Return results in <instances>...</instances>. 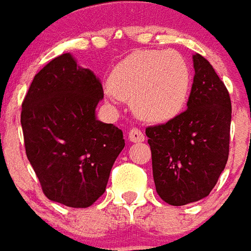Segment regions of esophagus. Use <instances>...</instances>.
Segmentation results:
<instances>
[{
	"mask_svg": "<svg viewBox=\"0 0 251 251\" xmlns=\"http://www.w3.org/2000/svg\"><path fill=\"white\" fill-rule=\"evenodd\" d=\"M144 133L141 132L139 128H132V129H129V132H128V140L132 141V143H141V141H144Z\"/></svg>",
	"mask_w": 251,
	"mask_h": 251,
	"instance_id": "esophagus-1",
	"label": "esophagus"
}]
</instances>
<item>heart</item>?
I'll use <instances>...</instances> for the list:
<instances>
[{"label": "heart", "mask_w": 251, "mask_h": 251, "mask_svg": "<svg viewBox=\"0 0 251 251\" xmlns=\"http://www.w3.org/2000/svg\"><path fill=\"white\" fill-rule=\"evenodd\" d=\"M189 90V67L178 52L146 50L115 66L104 92L111 103L132 100L139 118L161 123L181 112Z\"/></svg>", "instance_id": "1"}]
</instances>
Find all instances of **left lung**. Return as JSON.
<instances>
[{
  "instance_id": "1",
  "label": "left lung",
  "mask_w": 251,
  "mask_h": 251,
  "mask_svg": "<svg viewBox=\"0 0 251 251\" xmlns=\"http://www.w3.org/2000/svg\"><path fill=\"white\" fill-rule=\"evenodd\" d=\"M195 78L188 110L146 128L156 192L181 206L204 199L217 184L229 157L231 101L212 65L193 55Z\"/></svg>"
}]
</instances>
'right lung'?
I'll return each instance as SVG.
<instances>
[{
  "label": "right lung",
  "mask_w": 251,
  "mask_h": 251,
  "mask_svg": "<svg viewBox=\"0 0 251 251\" xmlns=\"http://www.w3.org/2000/svg\"><path fill=\"white\" fill-rule=\"evenodd\" d=\"M103 95L91 70L66 52L34 76L22 101L26 156L54 202L87 208L104 193L126 143L122 129L95 116Z\"/></svg>",
  "instance_id": "1"
}]
</instances>
